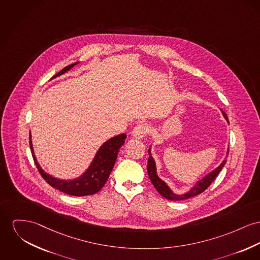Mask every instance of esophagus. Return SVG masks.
<instances>
[{
  "label": "esophagus",
  "instance_id": "obj_1",
  "mask_svg": "<svg viewBox=\"0 0 260 260\" xmlns=\"http://www.w3.org/2000/svg\"><path fill=\"white\" fill-rule=\"evenodd\" d=\"M147 133H148V126L146 124H139L133 129L132 136L134 138L142 139L146 136Z\"/></svg>",
  "mask_w": 260,
  "mask_h": 260
}]
</instances>
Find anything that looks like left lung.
Instances as JSON below:
<instances>
[{"mask_svg": "<svg viewBox=\"0 0 260 260\" xmlns=\"http://www.w3.org/2000/svg\"><path fill=\"white\" fill-rule=\"evenodd\" d=\"M222 111V114L224 116L226 122L229 123V119H228V116L225 113V111ZM149 158H148V174H149V177L153 183V185L155 186L157 192L165 198L169 199V200H173V201H180V200H185V199H188L191 198L193 196H196L200 193H202L203 191L206 190L209 185L213 182V180L217 177V175L219 174V173L222 171V169L224 168V166L225 165V157L229 155V148H228V151H226V156H225V159L221 162V165L219 167H217L214 171H212L211 173L206 174L204 177H202L199 181H197L192 187H191L190 190L187 191L186 193L184 194H176L174 193L171 187L161 179L158 177L157 173H156V161H155V158L152 156L151 154V147L149 149Z\"/></svg>", "mask_w": 260, "mask_h": 260, "instance_id": "obj_1", "label": "left lung"}]
</instances>
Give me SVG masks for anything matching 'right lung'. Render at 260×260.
Listing matches in <instances>:
<instances>
[{"label": "right lung", "instance_id": "obj_1", "mask_svg": "<svg viewBox=\"0 0 260 260\" xmlns=\"http://www.w3.org/2000/svg\"><path fill=\"white\" fill-rule=\"evenodd\" d=\"M77 64L78 62L65 67L58 74H56L52 79H55L67 73ZM126 137L127 136L123 133L120 135L108 139L106 142H104V144L101 146V148L99 149V151L96 152L95 156L93 157L92 161L90 162L89 167L87 168V170H86V172L81 176L74 179H60V178L54 177L49 173H45L41 169L34 152L30 132H29V145H30L31 154L34 156L35 165L38 169V172L48 184H50L54 188L61 192H64L68 195L87 196V195H92L99 192L104 187L105 182L108 179L109 174L114 167L119 149L125 143Z\"/></svg>", "mask_w": 260, "mask_h": 260}]
</instances>
